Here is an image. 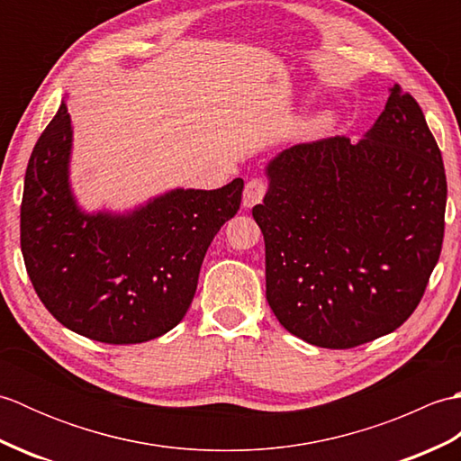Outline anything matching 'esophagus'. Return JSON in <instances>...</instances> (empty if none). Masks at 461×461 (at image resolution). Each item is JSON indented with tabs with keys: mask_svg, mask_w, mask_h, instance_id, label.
Returning a JSON list of instances; mask_svg holds the SVG:
<instances>
[{
	"mask_svg": "<svg viewBox=\"0 0 461 461\" xmlns=\"http://www.w3.org/2000/svg\"><path fill=\"white\" fill-rule=\"evenodd\" d=\"M267 192V182L263 178H253L246 184L243 190V208H253V205L263 200V195Z\"/></svg>",
	"mask_w": 461,
	"mask_h": 461,
	"instance_id": "esophagus-1",
	"label": "esophagus"
}]
</instances>
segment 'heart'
<instances>
[{"label":"heart","mask_w":461,"mask_h":461,"mask_svg":"<svg viewBox=\"0 0 461 461\" xmlns=\"http://www.w3.org/2000/svg\"><path fill=\"white\" fill-rule=\"evenodd\" d=\"M330 122H332V116L330 114H319V116H315V119H311L309 122H307V126H305V131H307V134H321L322 131H327L329 126H330Z\"/></svg>","instance_id":"1"}]
</instances>
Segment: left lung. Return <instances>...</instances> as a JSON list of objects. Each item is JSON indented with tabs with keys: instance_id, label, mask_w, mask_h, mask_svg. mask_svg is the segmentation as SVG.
I'll return each instance as SVG.
<instances>
[{
	"instance_id": "obj_1",
	"label": "left lung",
	"mask_w": 461,
	"mask_h": 461,
	"mask_svg": "<svg viewBox=\"0 0 461 461\" xmlns=\"http://www.w3.org/2000/svg\"><path fill=\"white\" fill-rule=\"evenodd\" d=\"M266 174L269 190L251 213L281 325L322 348L402 325L439 259L447 195L442 152L414 96L394 85L360 142L291 146Z\"/></svg>"
}]
</instances>
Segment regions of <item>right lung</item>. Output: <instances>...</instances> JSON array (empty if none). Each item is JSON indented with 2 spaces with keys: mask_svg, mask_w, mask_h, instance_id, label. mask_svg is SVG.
Listing matches in <instances>:
<instances>
[{
  "mask_svg": "<svg viewBox=\"0 0 461 461\" xmlns=\"http://www.w3.org/2000/svg\"><path fill=\"white\" fill-rule=\"evenodd\" d=\"M71 116L59 106L27 164L22 253L45 309L77 335L136 345L184 319L205 251L238 213L243 180L172 190L131 213H85L68 185Z\"/></svg>",
  "mask_w": 461,
  "mask_h": 461,
  "instance_id": "1",
  "label": "right lung"
}]
</instances>
